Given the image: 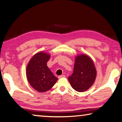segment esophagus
Returning a JSON list of instances; mask_svg holds the SVG:
<instances>
[{"mask_svg": "<svg viewBox=\"0 0 122 122\" xmlns=\"http://www.w3.org/2000/svg\"><path fill=\"white\" fill-rule=\"evenodd\" d=\"M66 76L64 75H61V76H59L58 77L59 79H60V78H65Z\"/></svg>", "mask_w": 122, "mask_h": 122, "instance_id": "obj_1", "label": "esophagus"}]
</instances>
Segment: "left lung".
I'll list each match as a JSON object with an SVG mask.
<instances>
[{
	"label": "left lung",
	"instance_id": "1",
	"mask_svg": "<svg viewBox=\"0 0 122 122\" xmlns=\"http://www.w3.org/2000/svg\"><path fill=\"white\" fill-rule=\"evenodd\" d=\"M96 74L92 59L87 55H78L76 57L73 73L68 77V80L76 91L85 92L94 83Z\"/></svg>",
	"mask_w": 122,
	"mask_h": 122
}]
</instances>
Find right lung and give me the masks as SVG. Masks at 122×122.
Masks as SVG:
<instances>
[{
    "label": "right lung",
    "instance_id": "add662e5",
    "mask_svg": "<svg viewBox=\"0 0 122 122\" xmlns=\"http://www.w3.org/2000/svg\"><path fill=\"white\" fill-rule=\"evenodd\" d=\"M50 58L49 54L40 52L33 56L26 67V77L30 85L36 91H48L58 80L50 69L47 62Z\"/></svg>",
    "mask_w": 122,
    "mask_h": 122
}]
</instances>
